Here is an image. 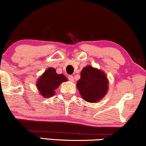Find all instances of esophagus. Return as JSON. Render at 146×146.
<instances>
[{
    "label": "esophagus",
    "mask_w": 146,
    "mask_h": 146,
    "mask_svg": "<svg viewBox=\"0 0 146 146\" xmlns=\"http://www.w3.org/2000/svg\"><path fill=\"white\" fill-rule=\"evenodd\" d=\"M68 79H69L70 81L74 82V76L72 75H70V76H68Z\"/></svg>",
    "instance_id": "1"
}]
</instances>
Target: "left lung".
<instances>
[{"label":"left lung","mask_w":146,"mask_h":146,"mask_svg":"<svg viewBox=\"0 0 146 146\" xmlns=\"http://www.w3.org/2000/svg\"><path fill=\"white\" fill-rule=\"evenodd\" d=\"M108 83L107 78L101 70L88 66L80 72V78L76 86L84 100L94 103L107 94Z\"/></svg>","instance_id":"left-lung-1"}]
</instances>
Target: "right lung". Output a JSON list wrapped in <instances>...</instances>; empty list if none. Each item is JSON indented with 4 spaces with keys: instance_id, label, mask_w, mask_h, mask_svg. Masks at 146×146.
I'll list each match as a JSON object with an SVG mask.
<instances>
[{
    "instance_id": "add662e5",
    "label": "right lung",
    "mask_w": 146,
    "mask_h": 146,
    "mask_svg": "<svg viewBox=\"0 0 146 146\" xmlns=\"http://www.w3.org/2000/svg\"><path fill=\"white\" fill-rule=\"evenodd\" d=\"M67 81L66 77L63 74H57L54 68H48L39 78L37 87L44 97H50L54 95V90L61 83Z\"/></svg>"
}]
</instances>
